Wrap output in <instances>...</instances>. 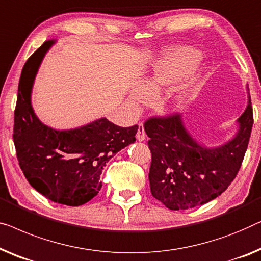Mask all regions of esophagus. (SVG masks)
<instances>
[{"mask_svg":"<svg viewBox=\"0 0 261 261\" xmlns=\"http://www.w3.org/2000/svg\"><path fill=\"white\" fill-rule=\"evenodd\" d=\"M137 139L139 141H143V140L146 139V132H145V128H143V123H139Z\"/></svg>","mask_w":261,"mask_h":261,"instance_id":"34e87169","label":"esophagus"}]
</instances>
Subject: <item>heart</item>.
Masks as SVG:
<instances>
[{
    "label": "heart",
    "mask_w": 261,
    "mask_h": 261,
    "mask_svg": "<svg viewBox=\"0 0 261 261\" xmlns=\"http://www.w3.org/2000/svg\"><path fill=\"white\" fill-rule=\"evenodd\" d=\"M201 61V53L192 47H174L162 53L154 61L143 85H138L130 92L133 105L147 100L148 93L158 94L161 89L167 88L182 80L191 74Z\"/></svg>",
    "instance_id": "heart-1"
}]
</instances>
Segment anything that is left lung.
Returning <instances> with one entry per match:
<instances>
[{
    "label": "left lung",
    "mask_w": 261,
    "mask_h": 261,
    "mask_svg": "<svg viewBox=\"0 0 261 261\" xmlns=\"http://www.w3.org/2000/svg\"><path fill=\"white\" fill-rule=\"evenodd\" d=\"M239 129L224 145L208 148L192 138L182 115L150 118L145 122L152 153L150 192L172 211L203 205L226 191L237 176L253 126L251 96L237 120Z\"/></svg>",
    "instance_id": "8db88e82"
}]
</instances>
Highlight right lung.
<instances>
[{
	"instance_id": "right-lung-1",
	"label": "right lung",
	"mask_w": 261,
	"mask_h": 261,
	"mask_svg": "<svg viewBox=\"0 0 261 261\" xmlns=\"http://www.w3.org/2000/svg\"><path fill=\"white\" fill-rule=\"evenodd\" d=\"M54 43L46 41L24 63L13 139L18 164L33 188L54 202L81 206L99 193L106 164L135 141L138 126L123 128L101 118L59 130L41 122L32 106V89L42 59Z\"/></svg>"
}]
</instances>
